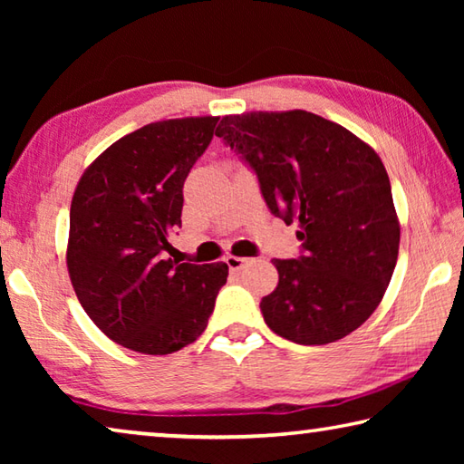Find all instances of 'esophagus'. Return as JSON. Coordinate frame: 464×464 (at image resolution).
Returning a JSON list of instances; mask_svg holds the SVG:
<instances>
[{
	"instance_id": "34e87169",
	"label": "esophagus",
	"mask_w": 464,
	"mask_h": 464,
	"mask_svg": "<svg viewBox=\"0 0 464 464\" xmlns=\"http://www.w3.org/2000/svg\"><path fill=\"white\" fill-rule=\"evenodd\" d=\"M225 262H227V266H229V270H231V272H237V270H241L243 266H246L249 260H247V257L227 256V257H225Z\"/></svg>"
}]
</instances>
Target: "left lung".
I'll use <instances>...</instances> for the list:
<instances>
[{
  "label": "left lung",
  "mask_w": 464,
  "mask_h": 464,
  "mask_svg": "<svg viewBox=\"0 0 464 464\" xmlns=\"http://www.w3.org/2000/svg\"><path fill=\"white\" fill-rule=\"evenodd\" d=\"M217 137L254 171L270 213L301 223V254L272 260L278 286L260 303L266 325L301 345L354 332L379 307L399 254L381 157L304 110L225 116Z\"/></svg>",
  "instance_id": "8db88e82"
}]
</instances>
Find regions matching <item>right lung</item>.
<instances>
[{
    "label": "right lung",
    "instance_id": "1",
    "mask_svg": "<svg viewBox=\"0 0 464 464\" xmlns=\"http://www.w3.org/2000/svg\"><path fill=\"white\" fill-rule=\"evenodd\" d=\"M218 119L145 124L85 169L69 213L67 268L83 311L110 340L163 356L192 343L213 315L227 264L171 260L184 182Z\"/></svg>",
    "mask_w": 464,
    "mask_h": 464
}]
</instances>
